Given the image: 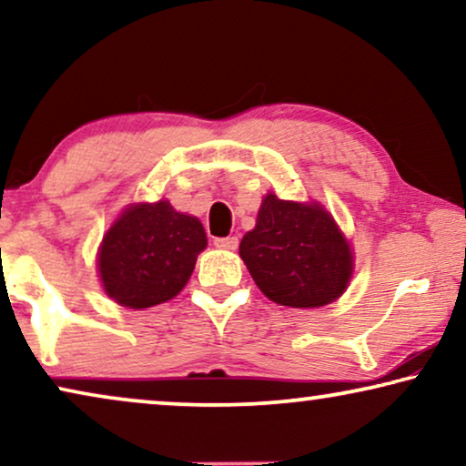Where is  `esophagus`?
I'll return each instance as SVG.
<instances>
[{"label":"esophagus","instance_id":"1","mask_svg":"<svg viewBox=\"0 0 466 466\" xmlns=\"http://www.w3.org/2000/svg\"><path fill=\"white\" fill-rule=\"evenodd\" d=\"M238 238H218V239H214V246L216 248H222V250H235V248H238Z\"/></svg>","mask_w":466,"mask_h":466}]
</instances>
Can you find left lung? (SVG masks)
Returning <instances> with one entry per match:
<instances>
[{"mask_svg":"<svg viewBox=\"0 0 466 466\" xmlns=\"http://www.w3.org/2000/svg\"><path fill=\"white\" fill-rule=\"evenodd\" d=\"M239 257L263 295L286 308H322L346 292L354 257L320 203H260L257 227L244 235Z\"/></svg>","mask_w":466,"mask_h":466,"instance_id":"left-lung-1","label":"left lung"}]
</instances>
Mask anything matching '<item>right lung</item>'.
Instances as JSON below:
<instances>
[{"instance_id": "add662e5", "label": "right lung", "mask_w": 466, "mask_h": 466, "mask_svg": "<svg viewBox=\"0 0 466 466\" xmlns=\"http://www.w3.org/2000/svg\"><path fill=\"white\" fill-rule=\"evenodd\" d=\"M206 246V231L195 216L176 212L169 201L131 203L99 246L101 286L123 308L165 303L187 286Z\"/></svg>"}]
</instances>
